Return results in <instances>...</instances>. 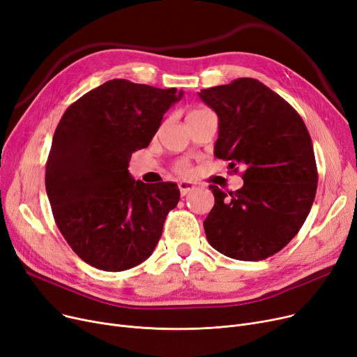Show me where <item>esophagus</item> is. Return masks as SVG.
I'll use <instances>...</instances> for the list:
<instances>
[{"label":"esophagus","instance_id":"1","mask_svg":"<svg viewBox=\"0 0 357 357\" xmlns=\"http://www.w3.org/2000/svg\"><path fill=\"white\" fill-rule=\"evenodd\" d=\"M178 189H180L181 196H185L190 192H193L196 189V185L192 181H181V183H178Z\"/></svg>","mask_w":357,"mask_h":357}]
</instances>
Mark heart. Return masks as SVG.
I'll list each match as a JSON object with an SVG mask.
<instances>
[{"instance_id": "b5f03b06", "label": "heart", "mask_w": 357, "mask_h": 357, "mask_svg": "<svg viewBox=\"0 0 357 357\" xmlns=\"http://www.w3.org/2000/svg\"><path fill=\"white\" fill-rule=\"evenodd\" d=\"M177 172H180V173H188V172H189V167L185 165V164H180V165L177 167Z\"/></svg>"}]
</instances>
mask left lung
Masks as SVG:
<instances>
[{
    "mask_svg": "<svg viewBox=\"0 0 357 357\" xmlns=\"http://www.w3.org/2000/svg\"><path fill=\"white\" fill-rule=\"evenodd\" d=\"M199 97L218 114L213 154L244 168L241 189L227 195L209 185L215 205L203 222L206 238L227 257L264 260L294 238L314 203L318 173L308 129L284 98L254 78Z\"/></svg>",
    "mask_w": 357,
    "mask_h": 357,
    "instance_id": "8db88e82",
    "label": "left lung"
}]
</instances>
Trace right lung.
Listing matches in <instances>:
<instances>
[{"mask_svg": "<svg viewBox=\"0 0 357 357\" xmlns=\"http://www.w3.org/2000/svg\"><path fill=\"white\" fill-rule=\"evenodd\" d=\"M181 97L176 89L116 78L63 113L46 162V193L63 238L90 266L128 270L157 247L180 190L172 181L135 180L128 167Z\"/></svg>", "mask_w": 357, "mask_h": 357, "instance_id": "1", "label": "right lung"}]
</instances>
